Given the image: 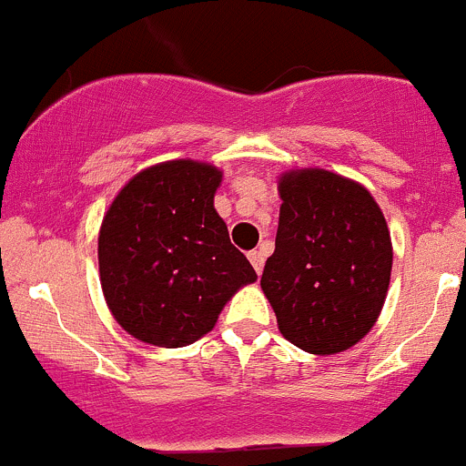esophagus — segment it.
Wrapping results in <instances>:
<instances>
[{
  "mask_svg": "<svg viewBox=\"0 0 466 466\" xmlns=\"http://www.w3.org/2000/svg\"><path fill=\"white\" fill-rule=\"evenodd\" d=\"M248 260H251L253 269H256L258 274H260L262 267H265V253H262V251H251V253H248Z\"/></svg>",
  "mask_w": 466,
  "mask_h": 466,
  "instance_id": "esophagus-1",
  "label": "esophagus"
}]
</instances>
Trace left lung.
<instances>
[{"instance_id":"1","label":"left lung","mask_w":466,"mask_h":466,"mask_svg":"<svg viewBox=\"0 0 466 466\" xmlns=\"http://www.w3.org/2000/svg\"><path fill=\"white\" fill-rule=\"evenodd\" d=\"M276 248L260 288L288 342L335 356L379 321L391 276V238L371 192L321 167L279 177Z\"/></svg>"}]
</instances>
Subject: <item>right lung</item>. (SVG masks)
Masks as SVG:
<instances>
[{"label":"right lung","instance_id":"1","mask_svg":"<svg viewBox=\"0 0 466 466\" xmlns=\"http://www.w3.org/2000/svg\"><path fill=\"white\" fill-rule=\"evenodd\" d=\"M222 169L177 158L151 165L117 192L99 228V280L119 326L178 349L215 329L233 294L258 279L215 210Z\"/></svg>","mask_w":466,"mask_h":466}]
</instances>
